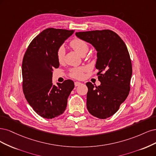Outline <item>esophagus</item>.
I'll return each mask as SVG.
<instances>
[{
	"instance_id": "obj_1",
	"label": "esophagus",
	"mask_w": 156,
	"mask_h": 156,
	"mask_svg": "<svg viewBox=\"0 0 156 156\" xmlns=\"http://www.w3.org/2000/svg\"><path fill=\"white\" fill-rule=\"evenodd\" d=\"M81 84H82V83H81V82H76L74 83V85H75V86H76V87L78 86V85H80Z\"/></svg>"
}]
</instances>
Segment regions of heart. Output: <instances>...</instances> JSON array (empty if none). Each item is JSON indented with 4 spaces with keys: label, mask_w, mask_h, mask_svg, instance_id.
I'll return each instance as SVG.
<instances>
[{
    "label": "heart",
    "mask_w": 156,
    "mask_h": 156,
    "mask_svg": "<svg viewBox=\"0 0 156 156\" xmlns=\"http://www.w3.org/2000/svg\"><path fill=\"white\" fill-rule=\"evenodd\" d=\"M70 46L81 56H83L89 50V45L86 41L80 38H74L70 42ZM65 56V49L63 47H60L56 51V58L59 63L63 62ZM84 67L73 68L70 71V76L76 79H81L83 76Z\"/></svg>",
    "instance_id": "obj_1"
}]
</instances>
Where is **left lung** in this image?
<instances>
[{"instance_id": "1", "label": "left lung", "mask_w": 156, "mask_h": 156, "mask_svg": "<svg viewBox=\"0 0 156 156\" xmlns=\"http://www.w3.org/2000/svg\"><path fill=\"white\" fill-rule=\"evenodd\" d=\"M97 51L98 86L86 83L87 108L94 117L105 119L116 113L128 96L132 65L126 45L110 30L76 32Z\"/></svg>"}]
</instances>
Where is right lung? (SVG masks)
I'll return each instance as SVG.
<instances>
[{
    "mask_svg": "<svg viewBox=\"0 0 156 156\" xmlns=\"http://www.w3.org/2000/svg\"><path fill=\"white\" fill-rule=\"evenodd\" d=\"M74 30L49 28L30 43L22 63L23 90L30 105L39 116L51 119L64 113L74 87L71 80L52 84V71L58 68L56 51Z\"/></svg>",
    "mask_w": 156,
    "mask_h": 156,
    "instance_id": "right-lung-1",
    "label": "right lung"
}]
</instances>
